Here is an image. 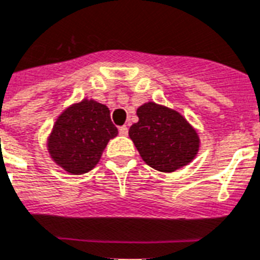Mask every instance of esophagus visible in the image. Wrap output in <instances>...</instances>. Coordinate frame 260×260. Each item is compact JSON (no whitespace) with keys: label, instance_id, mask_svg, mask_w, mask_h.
<instances>
[{"label":"esophagus","instance_id":"1","mask_svg":"<svg viewBox=\"0 0 260 260\" xmlns=\"http://www.w3.org/2000/svg\"><path fill=\"white\" fill-rule=\"evenodd\" d=\"M127 133H128L127 126H121V127H119V134H121L122 137H126V135H127Z\"/></svg>","mask_w":260,"mask_h":260}]
</instances>
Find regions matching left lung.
Wrapping results in <instances>:
<instances>
[{"instance_id": "left-lung-1", "label": "left lung", "mask_w": 260, "mask_h": 260, "mask_svg": "<svg viewBox=\"0 0 260 260\" xmlns=\"http://www.w3.org/2000/svg\"><path fill=\"white\" fill-rule=\"evenodd\" d=\"M137 115L139 121L132 125L128 137L150 167L173 173L197 156L198 132L181 113L149 101L137 109Z\"/></svg>"}]
</instances>
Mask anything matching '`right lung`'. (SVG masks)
Returning <instances> with one entry per match:
<instances>
[{
    "label": "right lung",
    "mask_w": 260,
    "mask_h": 260,
    "mask_svg": "<svg viewBox=\"0 0 260 260\" xmlns=\"http://www.w3.org/2000/svg\"><path fill=\"white\" fill-rule=\"evenodd\" d=\"M117 135L109 107L85 98L58 115L46 146L58 166L73 175H81L93 170L109 141Z\"/></svg>",
    "instance_id": "add662e5"
}]
</instances>
